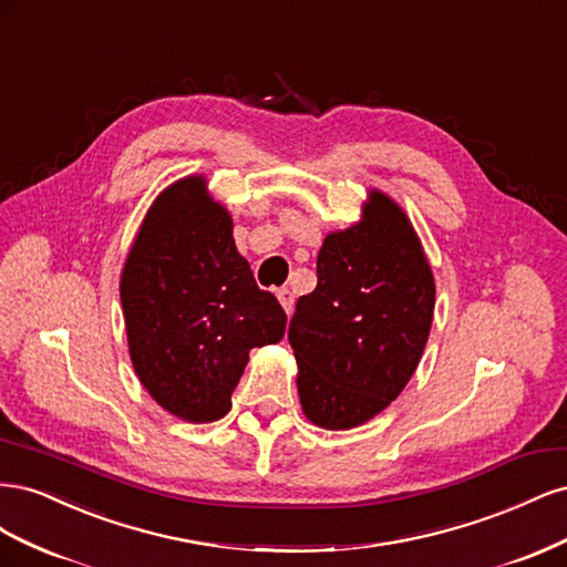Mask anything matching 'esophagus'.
Here are the masks:
<instances>
[{
  "mask_svg": "<svg viewBox=\"0 0 567 567\" xmlns=\"http://www.w3.org/2000/svg\"><path fill=\"white\" fill-rule=\"evenodd\" d=\"M277 298H279L281 307H284V310H286V315L293 312V305H296V296H293V290H290V288H279V290H277Z\"/></svg>",
  "mask_w": 567,
  "mask_h": 567,
  "instance_id": "1",
  "label": "esophagus"
}]
</instances>
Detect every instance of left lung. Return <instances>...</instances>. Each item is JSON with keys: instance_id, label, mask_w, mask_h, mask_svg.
<instances>
[{"instance_id": "8db88e82", "label": "left lung", "mask_w": 567, "mask_h": 567, "mask_svg": "<svg viewBox=\"0 0 567 567\" xmlns=\"http://www.w3.org/2000/svg\"><path fill=\"white\" fill-rule=\"evenodd\" d=\"M435 281L406 215L371 192L359 225L323 238L317 288L288 326L305 416L348 431L414 375L431 333Z\"/></svg>"}]
</instances>
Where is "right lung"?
Wrapping results in <instances>:
<instances>
[{"instance_id":"right-lung-1","label":"right lung","mask_w":567,"mask_h":567,"mask_svg":"<svg viewBox=\"0 0 567 567\" xmlns=\"http://www.w3.org/2000/svg\"><path fill=\"white\" fill-rule=\"evenodd\" d=\"M136 375L169 414L203 423L231 409L252 348L279 342L286 312L255 284L229 213L186 177L156 198L120 281Z\"/></svg>"}]
</instances>
